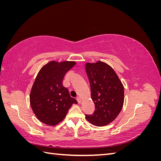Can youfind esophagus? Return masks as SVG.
Here are the masks:
<instances>
[{
    "instance_id": "34e87169",
    "label": "esophagus",
    "mask_w": 161,
    "mask_h": 161,
    "mask_svg": "<svg viewBox=\"0 0 161 161\" xmlns=\"http://www.w3.org/2000/svg\"><path fill=\"white\" fill-rule=\"evenodd\" d=\"M76 100H77L78 103H81V99H80V97H76Z\"/></svg>"
}]
</instances>
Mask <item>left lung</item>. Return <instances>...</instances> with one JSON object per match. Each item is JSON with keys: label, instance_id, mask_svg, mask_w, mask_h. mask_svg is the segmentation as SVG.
<instances>
[{"label": "left lung", "instance_id": "8db88e82", "mask_svg": "<svg viewBox=\"0 0 161 161\" xmlns=\"http://www.w3.org/2000/svg\"><path fill=\"white\" fill-rule=\"evenodd\" d=\"M85 68L95 106L94 113L85 115V118L94 125H106L117 118L122 109L124 86L114 69L105 62L86 63Z\"/></svg>", "mask_w": 161, "mask_h": 161}]
</instances>
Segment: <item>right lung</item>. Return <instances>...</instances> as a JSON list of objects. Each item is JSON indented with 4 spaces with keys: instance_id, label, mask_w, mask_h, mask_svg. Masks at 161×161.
<instances>
[{
    "instance_id": "add662e5",
    "label": "right lung",
    "mask_w": 161,
    "mask_h": 161,
    "mask_svg": "<svg viewBox=\"0 0 161 161\" xmlns=\"http://www.w3.org/2000/svg\"><path fill=\"white\" fill-rule=\"evenodd\" d=\"M75 64L72 61H51L38 72L30 99L33 113L42 123L58 124L64 119L72 105L77 103L62 84L66 73Z\"/></svg>"
}]
</instances>
